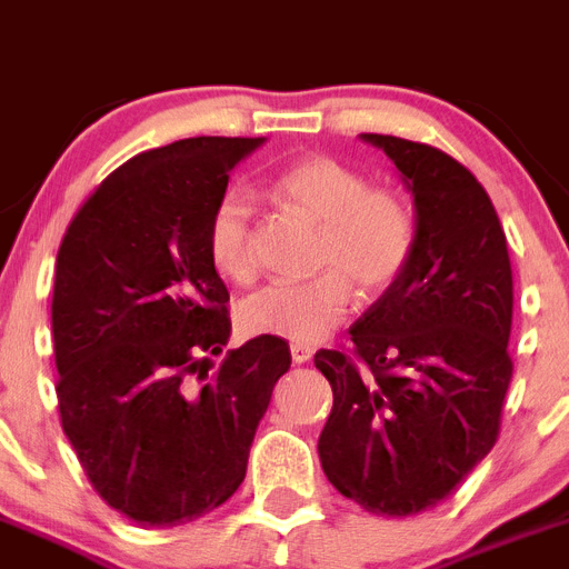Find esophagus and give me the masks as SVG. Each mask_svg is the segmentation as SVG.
Instances as JSON below:
<instances>
[{
  "label": "esophagus",
  "instance_id": "1",
  "mask_svg": "<svg viewBox=\"0 0 569 569\" xmlns=\"http://www.w3.org/2000/svg\"><path fill=\"white\" fill-rule=\"evenodd\" d=\"M311 357H315V348H309V345H300V342H291V359H295L297 365L309 362Z\"/></svg>",
  "mask_w": 569,
  "mask_h": 569
}]
</instances>
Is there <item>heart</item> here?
Returning <instances> with one entry per match:
<instances>
[{
	"label": "heart",
	"mask_w": 569,
	"mask_h": 569,
	"mask_svg": "<svg viewBox=\"0 0 569 569\" xmlns=\"http://www.w3.org/2000/svg\"><path fill=\"white\" fill-rule=\"evenodd\" d=\"M274 199L320 224L309 280H274L241 302L249 333L315 345L348 315L353 283L365 295L390 289L418 247L410 199L392 188H370L368 177L333 157H306L280 168L269 182ZM207 254L230 280L254 274L252 204L227 190L207 219Z\"/></svg>",
	"instance_id": "obj_1"
}]
</instances>
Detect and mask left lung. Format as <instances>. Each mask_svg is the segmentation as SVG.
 <instances>
[{
  "mask_svg": "<svg viewBox=\"0 0 569 569\" xmlns=\"http://www.w3.org/2000/svg\"><path fill=\"white\" fill-rule=\"evenodd\" d=\"M362 140L412 193L418 247L350 326L353 350H317L333 390L317 449L342 497L412 517L446 500L497 443L513 373L511 258L486 188L458 159L390 134Z\"/></svg>",
  "mask_w": 569,
  "mask_h": 569,
  "instance_id": "obj_1",
  "label": "left lung"
}]
</instances>
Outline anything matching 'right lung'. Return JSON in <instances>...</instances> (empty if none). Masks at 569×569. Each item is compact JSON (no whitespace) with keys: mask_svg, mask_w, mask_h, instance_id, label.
I'll return each instance as SVG.
<instances>
[{"mask_svg":"<svg viewBox=\"0 0 569 569\" xmlns=\"http://www.w3.org/2000/svg\"><path fill=\"white\" fill-rule=\"evenodd\" d=\"M263 137H190L111 171L56 258L58 412L94 491L148 528L210 513L247 475L289 345L230 339L207 219Z\"/></svg>","mask_w":569,"mask_h":569,"instance_id":"1","label":"right lung"}]
</instances>
